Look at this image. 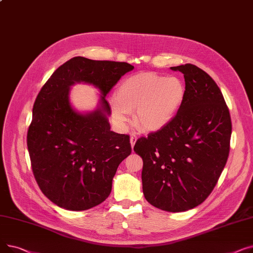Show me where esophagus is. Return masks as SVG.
I'll list each match as a JSON object with an SVG mask.
<instances>
[{"label": "esophagus", "mask_w": 253, "mask_h": 253, "mask_svg": "<svg viewBox=\"0 0 253 253\" xmlns=\"http://www.w3.org/2000/svg\"><path fill=\"white\" fill-rule=\"evenodd\" d=\"M135 142H136V136L131 135V136H130V144H131V148H132V149H133Z\"/></svg>", "instance_id": "34e87169"}]
</instances>
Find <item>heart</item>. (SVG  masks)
Returning <instances> with one entry per match:
<instances>
[{"label": "heart", "instance_id": "1", "mask_svg": "<svg viewBox=\"0 0 253 253\" xmlns=\"http://www.w3.org/2000/svg\"><path fill=\"white\" fill-rule=\"evenodd\" d=\"M185 97V86L174 76L155 73L133 75L120 84L112 104L113 115L120 125L134 113V124L142 132H156L173 121Z\"/></svg>", "mask_w": 253, "mask_h": 253}]
</instances>
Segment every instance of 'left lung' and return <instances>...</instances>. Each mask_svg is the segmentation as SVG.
Wrapping results in <instances>:
<instances>
[{
    "label": "left lung",
    "mask_w": 253,
    "mask_h": 253,
    "mask_svg": "<svg viewBox=\"0 0 253 253\" xmlns=\"http://www.w3.org/2000/svg\"><path fill=\"white\" fill-rule=\"evenodd\" d=\"M183 74L185 97L168 126L139 138L142 192L153 206L169 212L193 209L206 200L230 152L232 122L222 93L207 73L187 63L171 66Z\"/></svg>",
    "instance_id": "1"
}]
</instances>
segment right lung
Here are the masks:
<instances>
[{
    "instance_id": "1",
    "label": "right lung",
    "mask_w": 253,
    "mask_h": 253,
    "mask_svg": "<svg viewBox=\"0 0 253 253\" xmlns=\"http://www.w3.org/2000/svg\"><path fill=\"white\" fill-rule=\"evenodd\" d=\"M133 69L127 62L76 56L60 65L39 92L28 149L40 189L57 206L82 211L110 196L118 166L131 154V145L128 135L111 130L105 96ZM77 83L100 91L95 110L74 109L70 87Z\"/></svg>"
}]
</instances>
